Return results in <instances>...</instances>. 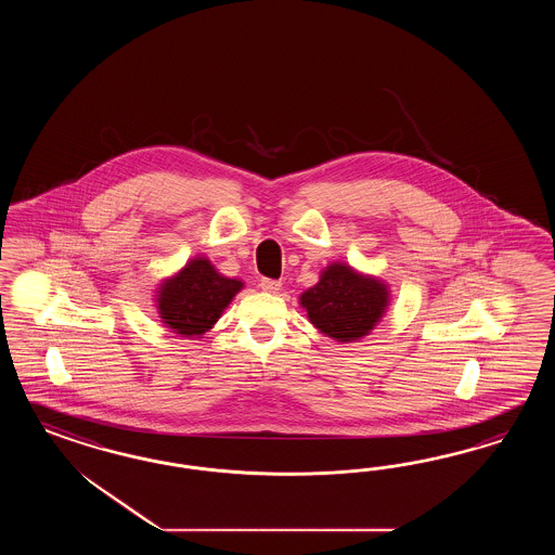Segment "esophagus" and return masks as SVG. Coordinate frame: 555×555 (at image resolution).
<instances>
[{
    "instance_id": "34e87169",
    "label": "esophagus",
    "mask_w": 555,
    "mask_h": 555,
    "mask_svg": "<svg viewBox=\"0 0 555 555\" xmlns=\"http://www.w3.org/2000/svg\"><path fill=\"white\" fill-rule=\"evenodd\" d=\"M281 286H283L281 281H272V279H262V281H260V288H262V291H267V293H272V295H274V293H279V291H281Z\"/></svg>"
}]
</instances>
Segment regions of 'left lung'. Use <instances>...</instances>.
I'll list each match as a JSON object with an SVG mask.
<instances>
[{"mask_svg":"<svg viewBox=\"0 0 555 555\" xmlns=\"http://www.w3.org/2000/svg\"><path fill=\"white\" fill-rule=\"evenodd\" d=\"M307 318L323 336L341 344L358 341L383 321L390 305V288L374 274L332 262L320 272L318 285L299 297Z\"/></svg>","mask_w":555,"mask_h":555,"instance_id":"1","label":"left lung"}]
</instances>
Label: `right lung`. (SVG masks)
Segmentation results:
<instances>
[{
    "mask_svg": "<svg viewBox=\"0 0 555 555\" xmlns=\"http://www.w3.org/2000/svg\"><path fill=\"white\" fill-rule=\"evenodd\" d=\"M244 288L240 279L223 276L209 258L186 260L154 291V307L172 334L202 337L218 323L225 307Z\"/></svg>",
    "mask_w": 555,
    "mask_h": 555,
    "instance_id": "add662e5",
    "label": "right lung"
}]
</instances>
